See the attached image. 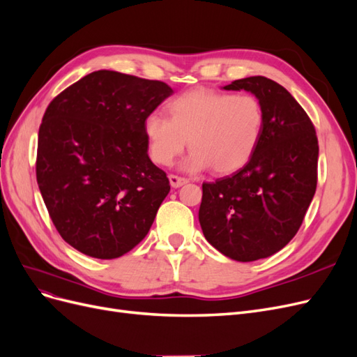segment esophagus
Here are the masks:
<instances>
[{"instance_id":"obj_1","label":"esophagus","mask_w":357,"mask_h":357,"mask_svg":"<svg viewBox=\"0 0 357 357\" xmlns=\"http://www.w3.org/2000/svg\"><path fill=\"white\" fill-rule=\"evenodd\" d=\"M169 181H170V185L174 188H178V187L183 185V183L188 182L187 178H182V176H178V175H170Z\"/></svg>"}]
</instances>
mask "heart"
Listing matches in <instances>:
<instances>
[{
    "label": "heart",
    "mask_w": 357,
    "mask_h": 357,
    "mask_svg": "<svg viewBox=\"0 0 357 357\" xmlns=\"http://www.w3.org/2000/svg\"><path fill=\"white\" fill-rule=\"evenodd\" d=\"M167 111L169 119L157 112L145 119L149 155L167 166L190 139L192 151L185 167L191 172L212 167L218 175H231L243 169L257 153L266 126L262 103L252 95L195 89L172 99Z\"/></svg>",
    "instance_id": "obj_1"
}]
</instances>
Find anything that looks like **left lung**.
Wrapping results in <instances>:
<instances>
[{"label":"left lung","mask_w":357,"mask_h":357,"mask_svg":"<svg viewBox=\"0 0 357 357\" xmlns=\"http://www.w3.org/2000/svg\"><path fill=\"white\" fill-rule=\"evenodd\" d=\"M224 89L254 93L266 126L243 169L203 182L199 221L215 249L250 262L279 252L300 229L316 192L319 144L307 112L273 79L248 77Z\"/></svg>","instance_id":"8db88e82"}]
</instances>
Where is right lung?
<instances>
[{"label":"right lung","instance_id":"right-lung-1","mask_svg":"<svg viewBox=\"0 0 357 357\" xmlns=\"http://www.w3.org/2000/svg\"><path fill=\"white\" fill-rule=\"evenodd\" d=\"M172 93L163 82L102 70L49 103L37 182L56 229L82 254L119 258L148 234L170 185L148 157L144 123Z\"/></svg>","mask_w":357,"mask_h":357}]
</instances>
